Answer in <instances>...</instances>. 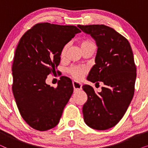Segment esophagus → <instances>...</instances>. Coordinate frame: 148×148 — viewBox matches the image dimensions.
<instances>
[{
	"mask_svg": "<svg viewBox=\"0 0 148 148\" xmlns=\"http://www.w3.org/2000/svg\"><path fill=\"white\" fill-rule=\"evenodd\" d=\"M73 86L74 90L75 91L80 90H82V84H81V83L75 82V81L73 82Z\"/></svg>",
	"mask_w": 148,
	"mask_h": 148,
	"instance_id": "esophagus-1",
	"label": "esophagus"
}]
</instances>
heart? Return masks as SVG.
Masks as SVG:
<instances>
[{
    "label": "heart",
    "mask_w": 148,
    "mask_h": 148,
    "mask_svg": "<svg viewBox=\"0 0 148 148\" xmlns=\"http://www.w3.org/2000/svg\"><path fill=\"white\" fill-rule=\"evenodd\" d=\"M95 45L94 42H93L90 40H84L80 42V46L82 49L88 47L90 46ZM68 49V44H65L62 47L61 51H60V56L61 58H64L66 56V51ZM86 71V69L85 67L79 66H72L68 69V72L73 77L76 79H80L84 77L85 73Z\"/></svg>",
    "instance_id": "heart-1"
}]
</instances>
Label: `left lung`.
<instances>
[{
  "label": "left lung",
  "mask_w": 148,
  "mask_h": 148,
  "mask_svg": "<svg viewBox=\"0 0 148 148\" xmlns=\"http://www.w3.org/2000/svg\"><path fill=\"white\" fill-rule=\"evenodd\" d=\"M96 40L98 51L88 79L104 83L96 93L88 85L82 88L88 96L83 106L85 123L91 128L106 130L123 118L135 92L137 69L131 45L126 38L104 25H77Z\"/></svg>",
  "instance_id": "1"
}]
</instances>
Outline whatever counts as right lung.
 Instances as JSON below:
<instances>
[{
	"instance_id": "add662e5",
	"label": "right lung",
	"mask_w": 148,
	"mask_h": 148,
	"mask_svg": "<svg viewBox=\"0 0 148 148\" xmlns=\"http://www.w3.org/2000/svg\"><path fill=\"white\" fill-rule=\"evenodd\" d=\"M79 32L75 25L39 23L18 43L12 64V90L22 118L36 130L55 127L73 92L67 77H60L56 88L46 84V79L58 73L62 47Z\"/></svg>"
}]
</instances>
